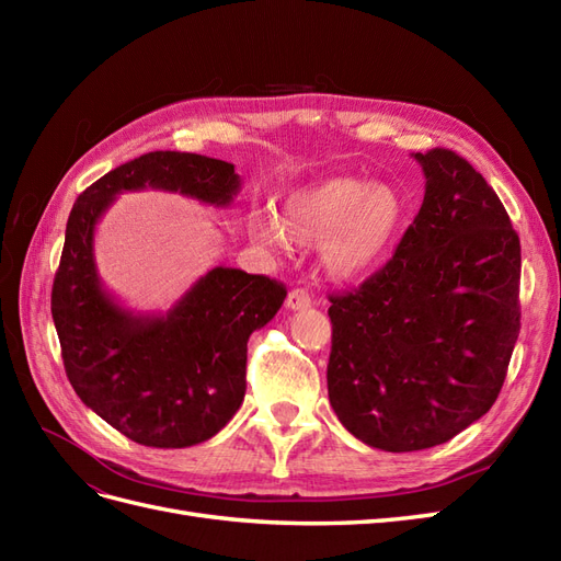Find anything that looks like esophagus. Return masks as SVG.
<instances>
[{
	"instance_id": "obj_1",
	"label": "esophagus",
	"mask_w": 561,
	"mask_h": 561,
	"mask_svg": "<svg viewBox=\"0 0 561 561\" xmlns=\"http://www.w3.org/2000/svg\"><path fill=\"white\" fill-rule=\"evenodd\" d=\"M285 307L293 311L311 307V293L307 290V287H293L290 295H287V299H285Z\"/></svg>"
}]
</instances>
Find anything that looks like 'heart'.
<instances>
[{
  "label": "heart",
  "instance_id": "1",
  "mask_svg": "<svg viewBox=\"0 0 561 561\" xmlns=\"http://www.w3.org/2000/svg\"><path fill=\"white\" fill-rule=\"evenodd\" d=\"M404 201L396 186L360 178H330L285 198L283 219L260 215L254 239L283 250L287 236L299 243H322L325 264L339 278H355L379 266L396 243Z\"/></svg>",
  "mask_w": 561,
  "mask_h": 561
}]
</instances>
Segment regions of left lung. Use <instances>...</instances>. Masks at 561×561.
Returning a JSON list of instances; mask_svg holds the SVG:
<instances>
[{
    "mask_svg": "<svg viewBox=\"0 0 561 561\" xmlns=\"http://www.w3.org/2000/svg\"><path fill=\"white\" fill-rule=\"evenodd\" d=\"M426 194L375 274L332 293L328 393L383 451L443 445L496 402L519 334V236L456 151H416Z\"/></svg>",
    "mask_w": 561,
    "mask_h": 561,
    "instance_id": "1",
    "label": "left lung"
}]
</instances>
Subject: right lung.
I'll list each match as a JSON object with an SVG mask.
<instances>
[{"label":"right lung","instance_id":"add662e5","mask_svg":"<svg viewBox=\"0 0 561 561\" xmlns=\"http://www.w3.org/2000/svg\"><path fill=\"white\" fill-rule=\"evenodd\" d=\"M159 186L225 206L233 165L190 151H149L81 192L50 290L65 375L81 402L145 447L180 449L222 431L245 396L248 339L280 309L285 285L213 268L163 318H135L100 290L93 229L118 192Z\"/></svg>","mask_w":561,"mask_h":561}]
</instances>
